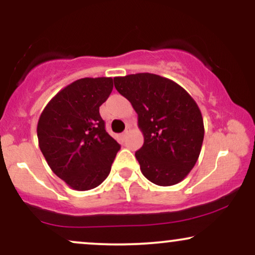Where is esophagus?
<instances>
[{
	"instance_id": "34e87169",
	"label": "esophagus",
	"mask_w": 255,
	"mask_h": 255,
	"mask_svg": "<svg viewBox=\"0 0 255 255\" xmlns=\"http://www.w3.org/2000/svg\"><path fill=\"white\" fill-rule=\"evenodd\" d=\"M129 130H130V128H129V127L126 128V130L124 131V133H122V137H126V136H127V134L129 133Z\"/></svg>"
}]
</instances>
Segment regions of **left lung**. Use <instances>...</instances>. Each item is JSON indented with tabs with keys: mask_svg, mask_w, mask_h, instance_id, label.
I'll list each match as a JSON object with an SVG mask.
<instances>
[{
	"mask_svg": "<svg viewBox=\"0 0 255 255\" xmlns=\"http://www.w3.org/2000/svg\"><path fill=\"white\" fill-rule=\"evenodd\" d=\"M116 90L137 114L144 145L135 152L142 175L158 186L183 180L197 163L204 140L198 104L175 81L151 73L114 78Z\"/></svg>",
	"mask_w": 255,
	"mask_h": 255,
	"instance_id": "obj_1",
	"label": "left lung"
}]
</instances>
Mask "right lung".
Masks as SVG:
<instances>
[{
	"mask_svg": "<svg viewBox=\"0 0 255 255\" xmlns=\"http://www.w3.org/2000/svg\"><path fill=\"white\" fill-rule=\"evenodd\" d=\"M113 87V78L79 79L61 90L40 114V151L51 170L75 191L103 182L121 147L99 115Z\"/></svg>",
	"mask_w": 255,
	"mask_h": 255,
	"instance_id": "obj_1",
	"label": "right lung"
}]
</instances>
